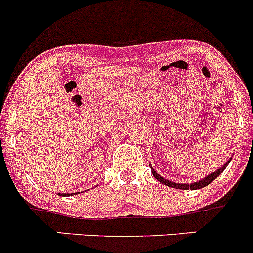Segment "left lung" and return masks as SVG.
<instances>
[{
	"instance_id": "1",
	"label": "left lung",
	"mask_w": 253,
	"mask_h": 253,
	"mask_svg": "<svg viewBox=\"0 0 253 253\" xmlns=\"http://www.w3.org/2000/svg\"><path fill=\"white\" fill-rule=\"evenodd\" d=\"M230 160H231V159H230ZM230 160H228V161H230ZM228 161H227V163H226V164H223L222 167H221L220 169L217 170V171H215V172H212V174L208 175V176L204 177V179L200 180V181H199V182H194V184H190V185H187V184H176V182L169 181V180L164 179V177H161L160 175H159L158 172H156L155 170L153 169V168H151V167L150 168H151V172H153L154 177H155V179L158 180V181H160L161 184H164V185H167V186H170V187H174V189L197 190V189H203V187L208 186V185L210 184V182H212L213 180L217 179V177L220 176L221 174H222L223 170L226 169V167H227V164H228Z\"/></svg>"
}]
</instances>
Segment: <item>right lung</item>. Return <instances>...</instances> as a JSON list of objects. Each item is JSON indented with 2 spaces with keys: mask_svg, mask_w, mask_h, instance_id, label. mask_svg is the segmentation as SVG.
<instances>
[{
  "mask_svg": "<svg viewBox=\"0 0 253 253\" xmlns=\"http://www.w3.org/2000/svg\"><path fill=\"white\" fill-rule=\"evenodd\" d=\"M61 195H63V194H61ZM63 196H69V194H64Z\"/></svg>",
  "mask_w": 253,
  "mask_h": 253,
  "instance_id": "add662e5",
  "label": "right lung"
}]
</instances>
